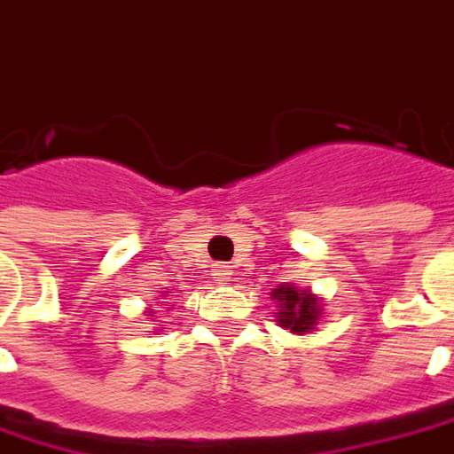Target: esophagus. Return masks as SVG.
<instances>
[{
  "label": "esophagus",
  "mask_w": 454,
  "mask_h": 454,
  "mask_svg": "<svg viewBox=\"0 0 454 454\" xmlns=\"http://www.w3.org/2000/svg\"><path fill=\"white\" fill-rule=\"evenodd\" d=\"M212 279H215V284H227V281L232 279V267L230 264H215Z\"/></svg>",
  "instance_id": "esophagus-1"
}]
</instances>
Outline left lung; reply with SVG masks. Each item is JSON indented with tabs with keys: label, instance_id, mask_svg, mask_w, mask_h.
Segmentation results:
<instances>
[{
	"label": "left lung",
	"instance_id": "left-lung-1",
	"mask_svg": "<svg viewBox=\"0 0 454 454\" xmlns=\"http://www.w3.org/2000/svg\"><path fill=\"white\" fill-rule=\"evenodd\" d=\"M271 296L279 301V311H277L279 326L289 328L292 333H311L317 328L324 309L314 294L296 289L292 284H281L279 289L271 292Z\"/></svg>",
	"mask_w": 454,
	"mask_h": 454
}]
</instances>
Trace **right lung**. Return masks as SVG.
Segmentation results:
<instances>
[{"label":"right lung","instance_id":"right-lung-1","mask_svg":"<svg viewBox=\"0 0 454 454\" xmlns=\"http://www.w3.org/2000/svg\"><path fill=\"white\" fill-rule=\"evenodd\" d=\"M148 314H153V311H148Z\"/></svg>","mask_w":454,"mask_h":454}]
</instances>
